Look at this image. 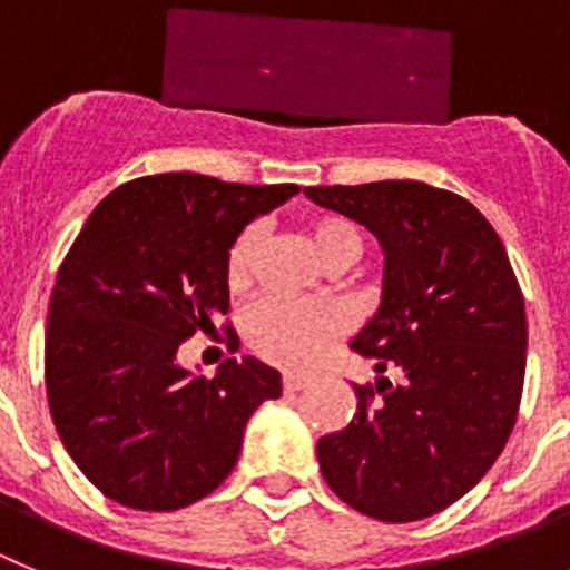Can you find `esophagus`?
<instances>
[{"label": "esophagus", "instance_id": "1", "mask_svg": "<svg viewBox=\"0 0 570 570\" xmlns=\"http://www.w3.org/2000/svg\"><path fill=\"white\" fill-rule=\"evenodd\" d=\"M306 383H309V377H306V374L284 372V392H301Z\"/></svg>", "mask_w": 570, "mask_h": 570}]
</instances>
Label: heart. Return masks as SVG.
I'll return each instance as SVG.
<instances>
[{"label": "heart", "instance_id": "b5f03b06", "mask_svg": "<svg viewBox=\"0 0 570 570\" xmlns=\"http://www.w3.org/2000/svg\"><path fill=\"white\" fill-rule=\"evenodd\" d=\"M304 229L317 258L332 269H343L357 261L363 249V238L355 224L337 213L312 215L306 218ZM258 249V227H247L235 238L224 264V281L229 292L249 289ZM346 330L348 315L337 304H297L284 297H264L244 321V335L255 355L284 368H309Z\"/></svg>", "mask_w": 570, "mask_h": 570}]
</instances>
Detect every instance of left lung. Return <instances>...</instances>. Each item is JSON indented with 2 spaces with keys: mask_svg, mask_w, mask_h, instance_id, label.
I'll return each instance as SVG.
<instances>
[{
  "mask_svg": "<svg viewBox=\"0 0 570 570\" xmlns=\"http://www.w3.org/2000/svg\"><path fill=\"white\" fill-rule=\"evenodd\" d=\"M381 240L383 292L348 346L372 357L357 412L317 440L323 480L361 514L449 509L509 443L525 377V301L500 235L458 193L423 181L306 187ZM395 372V381L382 374Z\"/></svg>",
  "mask_w": 570,
  "mask_h": 570,
  "instance_id": "obj_1",
  "label": "left lung"
}]
</instances>
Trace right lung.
<instances>
[{"mask_svg": "<svg viewBox=\"0 0 570 570\" xmlns=\"http://www.w3.org/2000/svg\"><path fill=\"white\" fill-rule=\"evenodd\" d=\"M295 193L161 173L90 213L50 295L45 383L61 443L105 497L176 511L213 494L255 409L281 397V374L255 357L204 377L176 355L229 312L224 264L240 229Z\"/></svg>", "mask_w": 570, "mask_h": 570, "instance_id": "1", "label": "right lung"}]
</instances>
